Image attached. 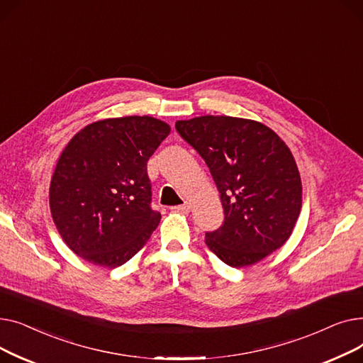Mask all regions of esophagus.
I'll list each match as a JSON object with an SVG mask.
<instances>
[{"label": "esophagus", "mask_w": 363, "mask_h": 363, "mask_svg": "<svg viewBox=\"0 0 363 363\" xmlns=\"http://www.w3.org/2000/svg\"><path fill=\"white\" fill-rule=\"evenodd\" d=\"M172 212H178V213H188L189 212V206L188 204H182V206H174L170 207Z\"/></svg>", "instance_id": "1"}]
</instances>
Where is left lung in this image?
<instances>
[{"label":"left lung","instance_id":"8db88e82","mask_svg":"<svg viewBox=\"0 0 363 363\" xmlns=\"http://www.w3.org/2000/svg\"><path fill=\"white\" fill-rule=\"evenodd\" d=\"M175 128L206 162L225 213L206 245L244 268L289 240L301 208V181L290 148L263 123L231 116L178 121Z\"/></svg>","mask_w":363,"mask_h":363}]
</instances>
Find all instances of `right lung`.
<instances>
[{"label":"right lung","mask_w":363,"mask_h":363,"mask_svg":"<svg viewBox=\"0 0 363 363\" xmlns=\"http://www.w3.org/2000/svg\"><path fill=\"white\" fill-rule=\"evenodd\" d=\"M170 126L150 116L94 122L69 141L50 185L52 220L69 249L118 268L135 256L160 222L151 208L147 162Z\"/></svg>","instance_id":"1"}]
</instances>
